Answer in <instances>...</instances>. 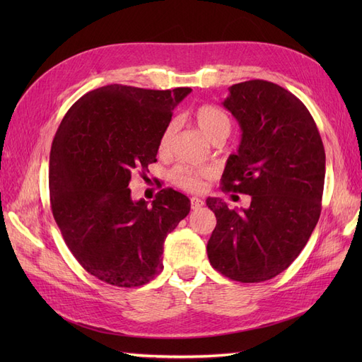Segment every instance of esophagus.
<instances>
[{"label":"esophagus","instance_id":"esophagus-1","mask_svg":"<svg viewBox=\"0 0 362 362\" xmlns=\"http://www.w3.org/2000/svg\"><path fill=\"white\" fill-rule=\"evenodd\" d=\"M190 204H192V208L193 210H198V208H201V206H204V201L201 199V198H190Z\"/></svg>","mask_w":362,"mask_h":362}]
</instances>
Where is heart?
Returning <instances> with one entry per match:
<instances>
[{"instance_id":"b5f03b06","label":"heart","mask_w":362,"mask_h":362,"mask_svg":"<svg viewBox=\"0 0 362 362\" xmlns=\"http://www.w3.org/2000/svg\"><path fill=\"white\" fill-rule=\"evenodd\" d=\"M193 117L198 128L213 141V144L218 140L223 141L229 136V133H231V119H229V116L222 110V108H218L216 105L204 104L198 107L193 113ZM175 133H177V124H175V120H170V122L161 131V136L158 139L160 156H166L169 152ZM208 175H210L208 170L178 166L172 170L170 180L175 185H178V187L184 190L198 192L201 190L204 180L208 177Z\"/></svg>"}]
</instances>
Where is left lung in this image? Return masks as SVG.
Listing matches in <instances>:
<instances>
[{"instance_id":"1","label":"left lung","mask_w":362,"mask_h":362,"mask_svg":"<svg viewBox=\"0 0 362 362\" xmlns=\"http://www.w3.org/2000/svg\"><path fill=\"white\" fill-rule=\"evenodd\" d=\"M222 104L242 129L222 190L249 194L250 205L231 210L221 198L206 199L217 218L208 259L233 281H267L299 257L319 222L325 148L308 108L275 83L234 84Z\"/></svg>"}]
</instances>
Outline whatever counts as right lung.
<instances>
[{
  "label": "right lung",
  "mask_w": 362,
  "mask_h": 362,
  "mask_svg": "<svg viewBox=\"0 0 362 362\" xmlns=\"http://www.w3.org/2000/svg\"><path fill=\"white\" fill-rule=\"evenodd\" d=\"M190 92L100 87L69 108L52 140V216L76 261L110 286L154 279L164 240L190 211V199L173 189L160 190L151 205L133 201L128 189L131 173L157 161L161 131Z\"/></svg>",
  "instance_id": "obj_1"
}]
</instances>
